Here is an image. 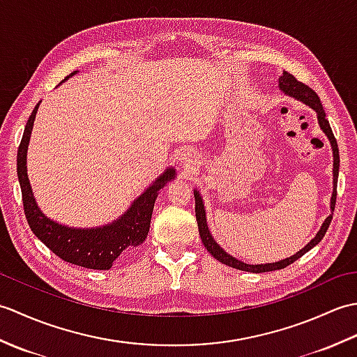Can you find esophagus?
<instances>
[{"mask_svg":"<svg viewBox=\"0 0 357 357\" xmlns=\"http://www.w3.org/2000/svg\"><path fill=\"white\" fill-rule=\"evenodd\" d=\"M179 164L183 167L184 170H193L196 167V156L192 153V151H183V153L179 155Z\"/></svg>","mask_w":357,"mask_h":357,"instance_id":"esophagus-1","label":"esophagus"}]
</instances>
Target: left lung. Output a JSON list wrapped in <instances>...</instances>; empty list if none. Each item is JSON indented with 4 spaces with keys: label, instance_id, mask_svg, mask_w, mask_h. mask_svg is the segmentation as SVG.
Wrapping results in <instances>:
<instances>
[{
    "label": "left lung",
    "instance_id": "1",
    "mask_svg": "<svg viewBox=\"0 0 357 357\" xmlns=\"http://www.w3.org/2000/svg\"><path fill=\"white\" fill-rule=\"evenodd\" d=\"M279 82V89L282 90V92L294 98V100L301 101L302 104L308 105L310 109H313L317 115V123H319L321 130L327 136L330 144H331V150H333V193H331V199H330V210H331V215L327 216V219L322 222L319 231L316 233V236L308 242V244L301 248L298 253H294L290 257H285L282 261H278V262H270V264H245L236 257H233L231 255H229L225 252V250L218 244V242L211 236V233L208 230V225H207V216H206V207H204V202H202V196L199 195L198 188H195L193 193H195V211H196V221H198V229H199V236L204 247L207 248V252L218 259L219 262H222L225 265H229V267H233L236 270H242V271H250V273H265V271H275V270H280V268H285L287 265L293 264L294 261H298L301 256H304L308 250H312L314 245L319 244L322 241V238L325 236V233H327L330 222L333 219V211H335V206H336V195H337V176H339V149H337V142L335 135H333V130L330 127L328 119L325 118V110L321 104L319 96L316 95L314 90L310 89L308 86H305L304 82H301L296 79L293 75H290L288 72H282L280 73V77L278 78Z\"/></svg>",
    "mask_w": 357,
    "mask_h": 357
}]
</instances>
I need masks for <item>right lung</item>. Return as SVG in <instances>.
Wrapping results in <instances>:
<instances>
[{
	"label": "right lung",
	"mask_w": 357,
	"mask_h": 357,
	"mask_svg": "<svg viewBox=\"0 0 357 357\" xmlns=\"http://www.w3.org/2000/svg\"><path fill=\"white\" fill-rule=\"evenodd\" d=\"M73 75H77V70L66 77L64 81ZM38 107H40V102L36 104L27 121L17 158L18 181L27 222L35 236L63 261L84 268L109 270L126 248L138 247L146 241L150 229L151 211H153L159 190L176 178V172L173 167H167L153 183L132 202V206L124 211V215H121L110 224L93 227V229H75V227L53 221L38 207L27 176V147Z\"/></svg>",
	"instance_id": "1"
}]
</instances>
